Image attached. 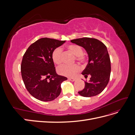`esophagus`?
Instances as JSON below:
<instances>
[{
    "label": "esophagus",
    "mask_w": 135,
    "mask_h": 135,
    "mask_svg": "<svg viewBox=\"0 0 135 135\" xmlns=\"http://www.w3.org/2000/svg\"><path fill=\"white\" fill-rule=\"evenodd\" d=\"M68 79L70 81H74L76 80V78H68Z\"/></svg>",
    "instance_id": "1"
}]
</instances>
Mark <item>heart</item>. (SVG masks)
Returning a JSON list of instances; mask_svg holds the SVG:
<instances>
[{
    "label": "heart",
    "instance_id": "b5f03b06",
    "mask_svg": "<svg viewBox=\"0 0 135 135\" xmlns=\"http://www.w3.org/2000/svg\"><path fill=\"white\" fill-rule=\"evenodd\" d=\"M67 50L75 55V59L80 63H84L86 58L83 55V50L80 46L76 44H70ZM63 51L60 47H57L52 53V58L54 62L60 65L62 62ZM80 66L76 64L73 65H62L57 68L59 74L68 77L74 76L80 70Z\"/></svg>",
    "mask_w": 135,
    "mask_h": 135
}]
</instances>
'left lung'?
Wrapping results in <instances>:
<instances>
[{"label": "left lung", "instance_id": "obj_1", "mask_svg": "<svg viewBox=\"0 0 135 135\" xmlns=\"http://www.w3.org/2000/svg\"><path fill=\"white\" fill-rule=\"evenodd\" d=\"M71 42L83 47L88 55V63L81 73L90 80L84 81L85 87L79 91L83 97H92L99 95L107 87L109 81L111 64L107 48L99 40L84 37L73 39Z\"/></svg>", "mask_w": 135, "mask_h": 135}]
</instances>
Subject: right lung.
Masks as SVG:
<instances>
[{
	"label": "right lung",
	"mask_w": 135,
	"mask_h": 135,
	"mask_svg": "<svg viewBox=\"0 0 135 135\" xmlns=\"http://www.w3.org/2000/svg\"><path fill=\"white\" fill-rule=\"evenodd\" d=\"M65 40L43 38L31 44L23 56L21 72L27 91L35 99L50 101L61 93V84L67 78L56 74L52 53Z\"/></svg>",
	"instance_id": "right-lung-1"
}]
</instances>
